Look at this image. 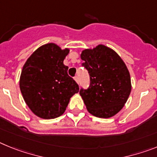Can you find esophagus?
Segmentation results:
<instances>
[{"mask_svg":"<svg viewBox=\"0 0 157 157\" xmlns=\"http://www.w3.org/2000/svg\"><path fill=\"white\" fill-rule=\"evenodd\" d=\"M74 79H75V81L76 82L78 83V76H75Z\"/></svg>","mask_w":157,"mask_h":157,"instance_id":"1","label":"esophagus"}]
</instances>
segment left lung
<instances>
[{"instance_id":"left-lung-1","label":"left lung","mask_w":157,"mask_h":157,"mask_svg":"<svg viewBox=\"0 0 157 157\" xmlns=\"http://www.w3.org/2000/svg\"><path fill=\"white\" fill-rule=\"evenodd\" d=\"M90 85L79 94L88 112L99 118H110L123 108L131 91L130 72L119 55L104 45L82 52Z\"/></svg>"}]
</instances>
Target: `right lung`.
Wrapping results in <instances>:
<instances>
[{
    "instance_id": "add662e5",
    "label": "right lung",
    "mask_w": 157,
    "mask_h": 157,
    "mask_svg": "<svg viewBox=\"0 0 157 157\" xmlns=\"http://www.w3.org/2000/svg\"><path fill=\"white\" fill-rule=\"evenodd\" d=\"M69 51L48 43L36 49L23 65L20 91L29 109L41 119L51 120L63 115L70 98L79 90L67 75L68 67L63 64Z\"/></svg>"
}]
</instances>
